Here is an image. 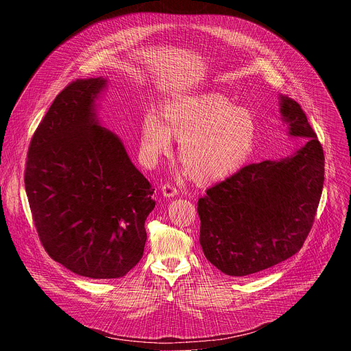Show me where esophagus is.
I'll list each match as a JSON object with an SVG mask.
<instances>
[{"instance_id": "1", "label": "esophagus", "mask_w": 351, "mask_h": 351, "mask_svg": "<svg viewBox=\"0 0 351 351\" xmlns=\"http://www.w3.org/2000/svg\"><path fill=\"white\" fill-rule=\"evenodd\" d=\"M161 190H162L164 197H175L178 194V189L175 186H172L171 183H165Z\"/></svg>"}]
</instances>
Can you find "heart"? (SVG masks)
<instances>
[{
    "label": "heart",
    "instance_id": "obj_1",
    "mask_svg": "<svg viewBox=\"0 0 351 351\" xmlns=\"http://www.w3.org/2000/svg\"><path fill=\"white\" fill-rule=\"evenodd\" d=\"M160 119L147 114L140 125V158L154 167L180 141L183 173L197 184H214L236 173L250 158L257 140L252 112L234 107L219 93L182 94L162 104Z\"/></svg>",
    "mask_w": 351,
    "mask_h": 351
}]
</instances>
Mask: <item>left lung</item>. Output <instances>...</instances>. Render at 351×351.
<instances>
[{
	"label": "left lung",
	"mask_w": 351,
	"mask_h": 351,
	"mask_svg": "<svg viewBox=\"0 0 351 351\" xmlns=\"http://www.w3.org/2000/svg\"><path fill=\"white\" fill-rule=\"evenodd\" d=\"M289 134L306 143L289 157L250 164L198 199L199 244L206 258L230 276L271 268L303 247L324 187L321 143L294 99L280 95Z\"/></svg>",
	"instance_id": "left-lung-1"
}]
</instances>
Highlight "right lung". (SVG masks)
<instances>
[{
    "mask_svg": "<svg viewBox=\"0 0 351 351\" xmlns=\"http://www.w3.org/2000/svg\"><path fill=\"white\" fill-rule=\"evenodd\" d=\"M107 79H77L54 99L27 152L25 189L40 241L66 269L93 279L125 276L141 260L154 189L123 143L99 125L95 99Z\"/></svg>",
    "mask_w": 351,
    "mask_h": 351,
    "instance_id": "1",
    "label": "right lung"
}]
</instances>
